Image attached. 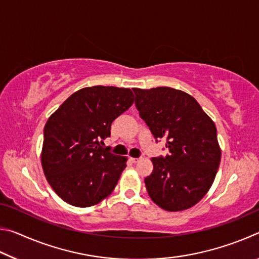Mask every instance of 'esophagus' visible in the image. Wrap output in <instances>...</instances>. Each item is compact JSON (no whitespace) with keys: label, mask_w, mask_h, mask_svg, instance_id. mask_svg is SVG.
Here are the masks:
<instances>
[{"label":"esophagus","mask_w":259,"mask_h":259,"mask_svg":"<svg viewBox=\"0 0 259 259\" xmlns=\"http://www.w3.org/2000/svg\"><path fill=\"white\" fill-rule=\"evenodd\" d=\"M140 159H137V157H130V161L133 162V163H137Z\"/></svg>","instance_id":"1"}]
</instances>
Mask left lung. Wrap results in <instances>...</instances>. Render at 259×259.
Segmentation results:
<instances>
[{"label": "left lung", "instance_id": "obj_1", "mask_svg": "<svg viewBox=\"0 0 259 259\" xmlns=\"http://www.w3.org/2000/svg\"><path fill=\"white\" fill-rule=\"evenodd\" d=\"M135 104L155 139H165L168 155L152 157L145 178L154 203L166 211L193 207L216 177L221 147L213 121L191 95L169 87L134 88Z\"/></svg>", "mask_w": 259, "mask_h": 259}]
</instances>
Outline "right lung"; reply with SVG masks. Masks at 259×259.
Segmentation results:
<instances>
[{"mask_svg": "<svg viewBox=\"0 0 259 259\" xmlns=\"http://www.w3.org/2000/svg\"><path fill=\"white\" fill-rule=\"evenodd\" d=\"M134 104L130 89L95 85L76 91L48 119L41 153L43 172L61 200L85 208L111 194L126 156L104 148L112 122Z\"/></svg>", "mask_w": 259, "mask_h": 259, "instance_id": "1", "label": "right lung"}]
</instances>
